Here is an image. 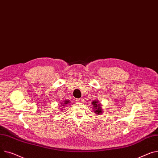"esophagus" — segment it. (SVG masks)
Segmentation results:
<instances>
[{"label": "esophagus", "instance_id": "34e87169", "mask_svg": "<svg viewBox=\"0 0 158 158\" xmlns=\"http://www.w3.org/2000/svg\"><path fill=\"white\" fill-rule=\"evenodd\" d=\"M76 101L78 102H82L83 99H82V98H77V99H76Z\"/></svg>", "mask_w": 158, "mask_h": 158}]
</instances>
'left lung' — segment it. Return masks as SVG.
Wrapping results in <instances>:
<instances>
[{
  "label": "left lung",
  "instance_id": "8db88e82",
  "mask_svg": "<svg viewBox=\"0 0 158 158\" xmlns=\"http://www.w3.org/2000/svg\"><path fill=\"white\" fill-rule=\"evenodd\" d=\"M93 106H94V111L97 114H100L102 111V108H101V105L100 103H98V100H94V101H93L92 102Z\"/></svg>",
  "mask_w": 158,
  "mask_h": 158
}]
</instances>
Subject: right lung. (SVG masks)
Returning <instances> with one entry per match:
<instances>
[{
  "label": "right lung",
  "mask_w": 158,
  "mask_h": 158,
  "mask_svg": "<svg viewBox=\"0 0 158 158\" xmlns=\"http://www.w3.org/2000/svg\"><path fill=\"white\" fill-rule=\"evenodd\" d=\"M69 102H70L69 101L66 100V101L64 103V105H66V104H67V103H69ZM64 106H61V107H64Z\"/></svg>",
  "instance_id": "right-lung-1"
}]
</instances>
